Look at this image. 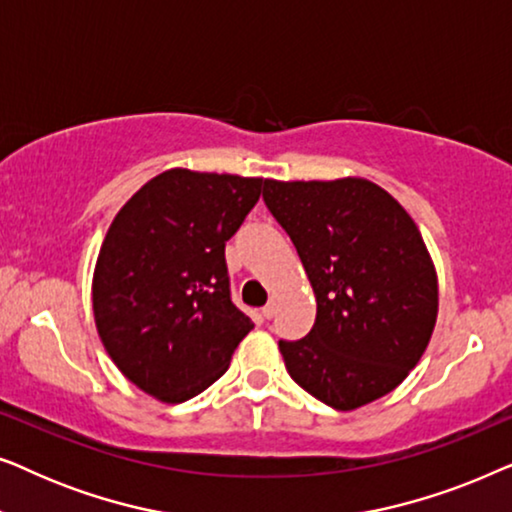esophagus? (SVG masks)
<instances>
[{
	"mask_svg": "<svg viewBox=\"0 0 512 512\" xmlns=\"http://www.w3.org/2000/svg\"><path fill=\"white\" fill-rule=\"evenodd\" d=\"M275 312H277V303H275V300H270V303L263 307V317L272 319V317H275Z\"/></svg>",
	"mask_w": 512,
	"mask_h": 512,
	"instance_id": "1",
	"label": "esophagus"
}]
</instances>
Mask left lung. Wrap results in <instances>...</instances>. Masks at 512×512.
<instances>
[{"label":"left lung","mask_w":512,"mask_h":512,"mask_svg":"<svg viewBox=\"0 0 512 512\" xmlns=\"http://www.w3.org/2000/svg\"><path fill=\"white\" fill-rule=\"evenodd\" d=\"M263 200L317 298L312 331L279 340L293 382L335 410L394 391L422 359L438 317L436 268L415 221L359 177L265 179Z\"/></svg>","instance_id":"1"}]
</instances>
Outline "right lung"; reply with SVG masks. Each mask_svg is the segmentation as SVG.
I'll return each mask as SVG.
<instances>
[{
  "label": "right lung",
  "instance_id": "1",
  "mask_svg": "<svg viewBox=\"0 0 512 512\" xmlns=\"http://www.w3.org/2000/svg\"><path fill=\"white\" fill-rule=\"evenodd\" d=\"M263 186L174 167L111 221L93 275L95 326L118 370L158 401L205 391L254 328L230 300L226 242Z\"/></svg>",
  "mask_w": 512,
  "mask_h": 512
}]
</instances>
